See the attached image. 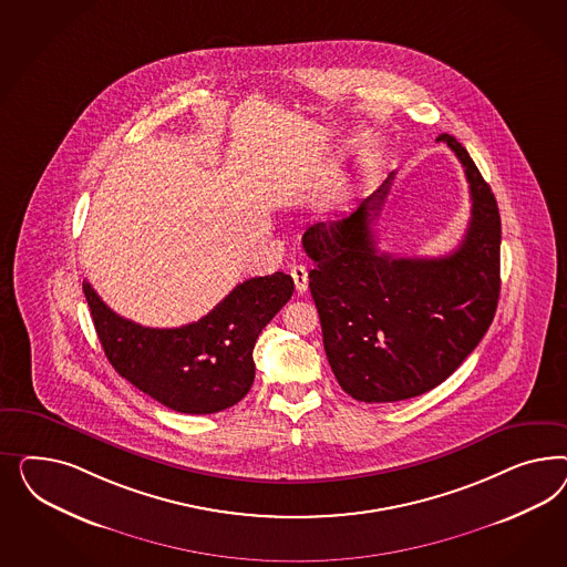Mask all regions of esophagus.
Returning a JSON list of instances; mask_svg holds the SVG:
<instances>
[{
  "instance_id": "1",
  "label": "esophagus",
  "mask_w": 567,
  "mask_h": 567,
  "mask_svg": "<svg viewBox=\"0 0 567 567\" xmlns=\"http://www.w3.org/2000/svg\"><path fill=\"white\" fill-rule=\"evenodd\" d=\"M292 282H295V289L301 295V292L308 291V268L301 266V264H295L291 266Z\"/></svg>"
}]
</instances>
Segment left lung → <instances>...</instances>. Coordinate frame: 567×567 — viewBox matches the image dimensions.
Segmentation results:
<instances>
[{
	"instance_id": "obj_1",
	"label": "left lung",
	"mask_w": 567,
	"mask_h": 567,
	"mask_svg": "<svg viewBox=\"0 0 567 567\" xmlns=\"http://www.w3.org/2000/svg\"><path fill=\"white\" fill-rule=\"evenodd\" d=\"M464 166L472 218L462 245L443 258L378 251L372 224L395 172L343 220L303 235L328 363L347 395L393 403L424 395L481 343L501 291L497 199L464 145L439 135Z\"/></svg>"
}]
</instances>
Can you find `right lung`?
<instances>
[{"mask_svg":"<svg viewBox=\"0 0 567 567\" xmlns=\"http://www.w3.org/2000/svg\"><path fill=\"white\" fill-rule=\"evenodd\" d=\"M93 324L114 370L157 403L181 413H216L249 393L259 332L291 299L285 272L249 278L197 322L150 328L107 308L83 282Z\"/></svg>","mask_w":567,"mask_h":567,"instance_id":"1","label":"right lung"}]
</instances>
